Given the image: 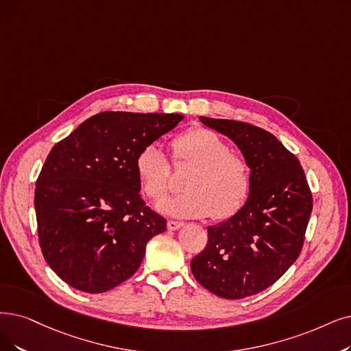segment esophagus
Returning <instances> with one entry per match:
<instances>
[{
  "instance_id": "obj_1",
  "label": "esophagus",
  "mask_w": 351,
  "mask_h": 351,
  "mask_svg": "<svg viewBox=\"0 0 351 351\" xmlns=\"http://www.w3.org/2000/svg\"><path fill=\"white\" fill-rule=\"evenodd\" d=\"M184 223L183 221H176V220H168L167 223V229L168 230H177L180 228H183Z\"/></svg>"
}]
</instances>
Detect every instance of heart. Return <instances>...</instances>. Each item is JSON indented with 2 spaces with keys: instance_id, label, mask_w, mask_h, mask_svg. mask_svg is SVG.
<instances>
[{
  "instance_id": "obj_1",
  "label": "heart",
  "mask_w": 351,
  "mask_h": 351,
  "mask_svg": "<svg viewBox=\"0 0 351 351\" xmlns=\"http://www.w3.org/2000/svg\"><path fill=\"white\" fill-rule=\"evenodd\" d=\"M174 167H191L184 180L183 194L160 204L176 217H204L224 220L236 215L249 197L252 170L247 160L232 152L216 132L195 127L171 139ZM156 143L139 149L135 173L147 197L162 200L173 187V167Z\"/></svg>"
}]
</instances>
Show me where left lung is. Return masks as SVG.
<instances>
[{
  "instance_id": "1",
  "label": "left lung",
  "mask_w": 351,
  "mask_h": 351,
  "mask_svg": "<svg viewBox=\"0 0 351 351\" xmlns=\"http://www.w3.org/2000/svg\"><path fill=\"white\" fill-rule=\"evenodd\" d=\"M199 119L239 147L252 189L239 212L207 229V245L193 258L191 272L215 295L242 300L275 284L297 261L313 194L298 158L271 132L241 121Z\"/></svg>"
}]
</instances>
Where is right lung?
Instances as JSON below:
<instances>
[{"label":"right lung","mask_w":351,"mask_h":351,"mask_svg":"<svg viewBox=\"0 0 351 351\" xmlns=\"http://www.w3.org/2000/svg\"><path fill=\"white\" fill-rule=\"evenodd\" d=\"M178 114L101 112L56 144L36 181L38 243L62 281L89 293L131 278L167 220L141 199L139 149L177 127Z\"/></svg>","instance_id":"add662e5"}]
</instances>
